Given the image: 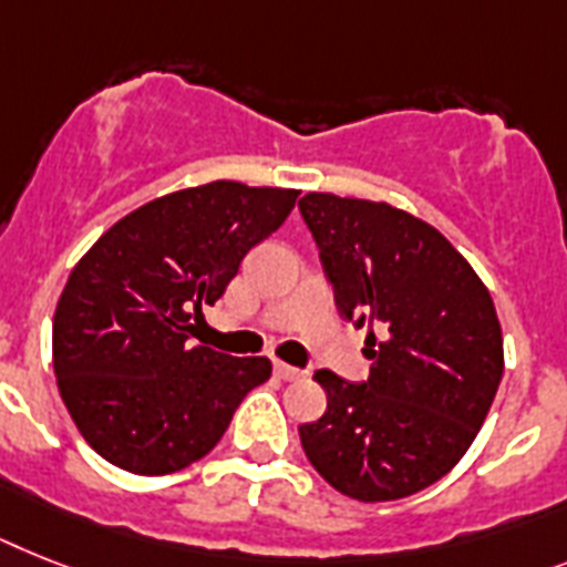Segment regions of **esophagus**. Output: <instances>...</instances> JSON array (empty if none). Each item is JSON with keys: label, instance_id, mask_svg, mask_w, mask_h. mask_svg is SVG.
Wrapping results in <instances>:
<instances>
[{"label": "esophagus", "instance_id": "34e87169", "mask_svg": "<svg viewBox=\"0 0 567 567\" xmlns=\"http://www.w3.org/2000/svg\"><path fill=\"white\" fill-rule=\"evenodd\" d=\"M275 377L292 382V379H301L303 371H298V368H292V364H287V362H275Z\"/></svg>", "mask_w": 567, "mask_h": 567}]
</instances>
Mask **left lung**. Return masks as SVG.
<instances>
[{"label": "left lung", "instance_id": "8db88e82", "mask_svg": "<svg viewBox=\"0 0 567 567\" xmlns=\"http://www.w3.org/2000/svg\"><path fill=\"white\" fill-rule=\"evenodd\" d=\"M298 208L341 316L382 324V339L364 341L368 382L312 377L327 391V411L298 429L303 452L357 502L420 493L466 455L502 382L504 339L489 289L409 210L316 190Z\"/></svg>", "mask_w": 567, "mask_h": 567}]
</instances>
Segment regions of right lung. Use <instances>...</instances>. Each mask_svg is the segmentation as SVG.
Masks as SVG:
<instances>
[{"mask_svg": "<svg viewBox=\"0 0 567 567\" xmlns=\"http://www.w3.org/2000/svg\"><path fill=\"white\" fill-rule=\"evenodd\" d=\"M298 194L228 179L173 190L121 217L78 260L54 310L51 357L65 409L104 461L135 475L185 470L272 377L266 357H226L188 333Z\"/></svg>", "mask_w": 567, "mask_h": 567, "instance_id": "obj_1", "label": "right lung"}]
</instances>
